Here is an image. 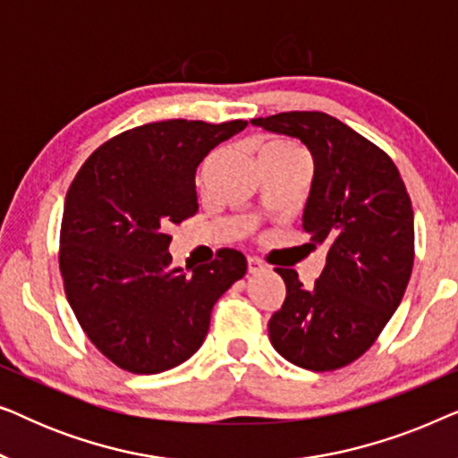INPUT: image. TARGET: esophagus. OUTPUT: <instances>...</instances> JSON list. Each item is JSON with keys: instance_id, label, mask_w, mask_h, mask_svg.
<instances>
[{"instance_id": "1", "label": "esophagus", "mask_w": 458, "mask_h": 458, "mask_svg": "<svg viewBox=\"0 0 458 458\" xmlns=\"http://www.w3.org/2000/svg\"><path fill=\"white\" fill-rule=\"evenodd\" d=\"M262 268H265V267H262V262L259 259H254V256H250V259H248V273L256 275V273H260Z\"/></svg>"}]
</instances>
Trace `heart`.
I'll return each instance as SVG.
<instances>
[{
    "label": "heart",
    "instance_id": "b5f03b06",
    "mask_svg": "<svg viewBox=\"0 0 458 458\" xmlns=\"http://www.w3.org/2000/svg\"><path fill=\"white\" fill-rule=\"evenodd\" d=\"M262 149H300V148H296L290 141H268L267 146H262ZM262 149H260V152H262Z\"/></svg>",
    "mask_w": 458,
    "mask_h": 458
}]
</instances>
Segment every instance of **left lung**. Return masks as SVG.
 <instances>
[{
	"label": "left lung",
	"mask_w": 458,
	"mask_h": 458,
	"mask_svg": "<svg viewBox=\"0 0 458 458\" xmlns=\"http://www.w3.org/2000/svg\"><path fill=\"white\" fill-rule=\"evenodd\" d=\"M254 127L296 137L315 162L302 229L327 248L315 285L293 268L268 321L273 348L309 371H334L365 354L396 312L415 260V216L390 156L325 112H281Z\"/></svg>",
	"instance_id": "obj_1"
}]
</instances>
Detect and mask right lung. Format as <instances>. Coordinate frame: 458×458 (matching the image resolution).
Segmentation results:
<instances>
[{
    "label": "right lung",
    "mask_w": 458,
    "mask_h": 458,
    "mask_svg": "<svg viewBox=\"0 0 458 458\" xmlns=\"http://www.w3.org/2000/svg\"><path fill=\"white\" fill-rule=\"evenodd\" d=\"M246 121L149 123L93 152L66 193L60 271L68 304L99 352L152 375L202 346L216 300L246 275V256L218 250L183 271L168 252L171 223L198 212L196 171Z\"/></svg>",
    "instance_id": "right-lung-1"
}]
</instances>
